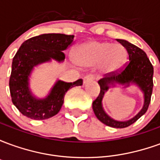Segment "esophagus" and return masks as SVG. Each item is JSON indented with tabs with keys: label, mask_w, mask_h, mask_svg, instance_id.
Masks as SVG:
<instances>
[{
	"label": "esophagus",
	"mask_w": 160,
	"mask_h": 160,
	"mask_svg": "<svg viewBox=\"0 0 160 160\" xmlns=\"http://www.w3.org/2000/svg\"><path fill=\"white\" fill-rule=\"evenodd\" d=\"M94 80H95V75L94 74H87V75L84 77V83L86 84L87 82H90V81H92Z\"/></svg>",
	"instance_id": "obj_1"
}]
</instances>
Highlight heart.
Returning a JSON list of instances; mask_svg holds the SVG:
<instances>
[{"mask_svg":"<svg viewBox=\"0 0 160 160\" xmlns=\"http://www.w3.org/2000/svg\"><path fill=\"white\" fill-rule=\"evenodd\" d=\"M73 58L81 66H95L99 63L104 73H113L123 65L126 50L120 44L92 41L78 46Z\"/></svg>","mask_w":160,"mask_h":160,"instance_id":"1","label":"heart"}]
</instances>
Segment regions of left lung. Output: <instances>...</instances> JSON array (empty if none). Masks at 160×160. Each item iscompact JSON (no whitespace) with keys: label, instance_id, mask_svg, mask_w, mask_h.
Returning a JSON list of instances; mask_svg holds the SVG:
<instances>
[{"label":"left lung","instance_id":"left-lung-1","mask_svg":"<svg viewBox=\"0 0 160 160\" xmlns=\"http://www.w3.org/2000/svg\"><path fill=\"white\" fill-rule=\"evenodd\" d=\"M118 42L126 49L128 52V62L124 64L118 71L113 73H108L107 75L98 81L100 87V92L97 98L92 102V109L94 114L98 120L103 123L112 128H122L128 127L129 125L135 122L144 115L148 111L149 104L151 102V96L152 92V74H153V67L151 62L148 59L147 54L137 46L132 44L126 40L117 39ZM114 83H137L144 92L145 101L144 106L142 110L134 118L126 122H118L111 119L102 108V98L103 97L104 92L108 90V84Z\"/></svg>","mask_w":160,"mask_h":160}]
</instances>
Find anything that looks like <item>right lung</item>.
Here are the masks:
<instances>
[{
    "instance_id": "1",
    "label": "right lung",
    "mask_w": 160,
    "mask_h": 160,
    "mask_svg": "<svg viewBox=\"0 0 160 160\" xmlns=\"http://www.w3.org/2000/svg\"><path fill=\"white\" fill-rule=\"evenodd\" d=\"M73 42V35L48 33L29 38L19 47L12 59L9 89L12 104L25 117L34 120L52 118L61 110L67 92L83 84L82 79L73 83L59 80L49 96L42 100L36 99L28 88L29 75L33 67L50 59L63 61L65 54L62 51Z\"/></svg>"
}]
</instances>
